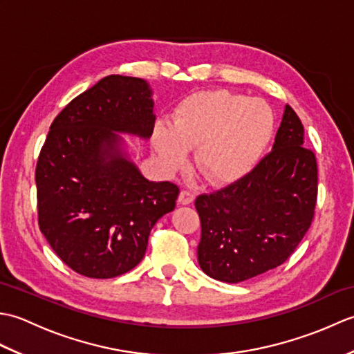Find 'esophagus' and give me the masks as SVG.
<instances>
[{
	"label": "esophagus",
	"instance_id": "1",
	"mask_svg": "<svg viewBox=\"0 0 354 354\" xmlns=\"http://www.w3.org/2000/svg\"><path fill=\"white\" fill-rule=\"evenodd\" d=\"M193 199H194V194H193L192 192H189V190H183L181 193H179L178 202H179V204H181V205H189V204H192Z\"/></svg>",
	"mask_w": 354,
	"mask_h": 354
}]
</instances>
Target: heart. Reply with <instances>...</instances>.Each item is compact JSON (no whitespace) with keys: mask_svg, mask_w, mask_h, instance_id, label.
Returning <instances> with one entry per match:
<instances>
[{"mask_svg":"<svg viewBox=\"0 0 354 354\" xmlns=\"http://www.w3.org/2000/svg\"><path fill=\"white\" fill-rule=\"evenodd\" d=\"M274 115L266 102L216 89L178 104L171 127L158 122L153 147L169 169L183 167L187 150L207 179L231 184L248 175L272 138Z\"/></svg>","mask_w":354,"mask_h":354,"instance_id":"1","label":"heart"}]
</instances>
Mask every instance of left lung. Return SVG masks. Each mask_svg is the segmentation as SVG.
<instances>
[{
  "label": "left lung",
  "mask_w": 354,
  "mask_h": 354,
  "mask_svg": "<svg viewBox=\"0 0 354 354\" xmlns=\"http://www.w3.org/2000/svg\"><path fill=\"white\" fill-rule=\"evenodd\" d=\"M289 104L269 152L242 179L194 201L198 261L214 280L240 283L290 257L310 228L318 194L317 158Z\"/></svg>",
  "instance_id": "1"
}]
</instances>
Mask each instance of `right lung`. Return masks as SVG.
I'll return each mask as SVG.
<instances>
[{"mask_svg":"<svg viewBox=\"0 0 354 354\" xmlns=\"http://www.w3.org/2000/svg\"><path fill=\"white\" fill-rule=\"evenodd\" d=\"M155 115L146 80L112 74L73 99L50 126L36 164L39 230L66 266L112 278L145 257L150 230L175 209L173 183H152L115 132L149 138Z\"/></svg>","mask_w":354,"mask_h":354,"instance_id":"obj_1","label":"right lung"}]
</instances>
